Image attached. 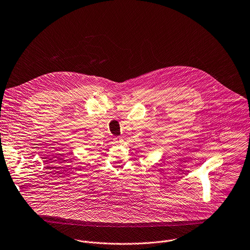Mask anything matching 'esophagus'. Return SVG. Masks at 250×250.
I'll list each match as a JSON object with an SVG mask.
<instances>
[{
  "label": "esophagus",
  "instance_id": "1",
  "mask_svg": "<svg viewBox=\"0 0 250 250\" xmlns=\"http://www.w3.org/2000/svg\"><path fill=\"white\" fill-rule=\"evenodd\" d=\"M113 140H114L115 143H121V142H123V139H122L121 137H115Z\"/></svg>",
  "mask_w": 250,
  "mask_h": 250
}]
</instances>
